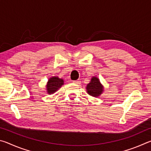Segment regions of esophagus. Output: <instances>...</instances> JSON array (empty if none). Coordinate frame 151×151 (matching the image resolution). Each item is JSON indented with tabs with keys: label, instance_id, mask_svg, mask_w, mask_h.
<instances>
[{
	"label": "esophagus",
	"instance_id": "34e87169",
	"mask_svg": "<svg viewBox=\"0 0 151 151\" xmlns=\"http://www.w3.org/2000/svg\"><path fill=\"white\" fill-rule=\"evenodd\" d=\"M81 81L80 80H76V81H73V83L76 84V85H79V84H81Z\"/></svg>",
	"mask_w": 151,
	"mask_h": 151
}]
</instances>
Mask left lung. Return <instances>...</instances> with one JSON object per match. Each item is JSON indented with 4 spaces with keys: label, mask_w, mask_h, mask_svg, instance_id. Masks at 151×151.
I'll return each mask as SVG.
<instances>
[{
    "label": "left lung",
    "mask_w": 151,
    "mask_h": 151,
    "mask_svg": "<svg viewBox=\"0 0 151 151\" xmlns=\"http://www.w3.org/2000/svg\"><path fill=\"white\" fill-rule=\"evenodd\" d=\"M87 93L93 97H99L104 91V86L102 85L99 78L97 76H93L90 83L86 86Z\"/></svg>",
    "instance_id": "1"
}]
</instances>
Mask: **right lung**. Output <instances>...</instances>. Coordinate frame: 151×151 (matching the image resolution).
I'll list each match as a JSON object with an SVG mask.
<instances>
[{
    "label": "right lung",
    "instance_id": "add662e5",
    "mask_svg": "<svg viewBox=\"0 0 151 151\" xmlns=\"http://www.w3.org/2000/svg\"><path fill=\"white\" fill-rule=\"evenodd\" d=\"M64 85V80L58 78V76H52L48 78L46 85V91L47 94H52L56 93Z\"/></svg>",
    "mask_w": 151,
    "mask_h": 151
}]
</instances>
